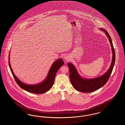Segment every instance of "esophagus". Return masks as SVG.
Segmentation results:
<instances>
[{"mask_svg": "<svg viewBox=\"0 0 125 125\" xmlns=\"http://www.w3.org/2000/svg\"><path fill=\"white\" fill-rule=\"evenodd\" d=\"M69 58L67 56H65V57H64V60H65V61H69Z\"/></svg>", "mask_w": 125, "mask_h": 125, "instance_id": "1", "label": "esophagus"}]
</instances>
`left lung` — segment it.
I'll return each instance as SVG.
<instances>
[{
  "mask_svg": "<svg viewBox=\"0 0 125 125\" xmlns=\"http://www.w3.org/2000/svg\"><path fill=\"white\" fill-rule=\"evenodd\" d=\"M99 29L105 33L110 42L113 52L112 63L109 69L105 73L99 77L93 79H87L81 77L75 67L71 63H68L67 65L69 69V77L71 83L73 87L80 92L89 93L99 89L107 83L113 70L115 61V53L111 37L106 30L103 28Z\"/></svg>",
  "mask_w": 125,
  "mask_h": 125,
  "instance_id": "1",
  "label": "left lung"
}]
</instances>
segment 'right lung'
Listing matches in <instances>:
<instances>
[{"mask_svg":"<svg viewBox=\"0 0 125 125\" xmlns=\"http://www.w3.org/2000/svg\"><path fill=\"white\" fill-rule=\"evenodd\" d=\"M9 55L10 53L9 54L8 58L9 66L10 68L12 74L14 78L16 83L18 84V85L21 89L28 92H29L30 93H32L38 94H43L47 92L48 91H49L51 89L53 85L55 77L57 72L58 71L60 67L64 64V61L62 60V59H60L56 60L51 66L49 70V71L48 72L47 77L42 83L33 85L27 84L21 82L18 78L15 75L14 73H13L10 63Z\"/></svg>","mask_w":125,"mask_h":125,"instance_id":"right-lung-1","label":"right lung"}]
</instances>
